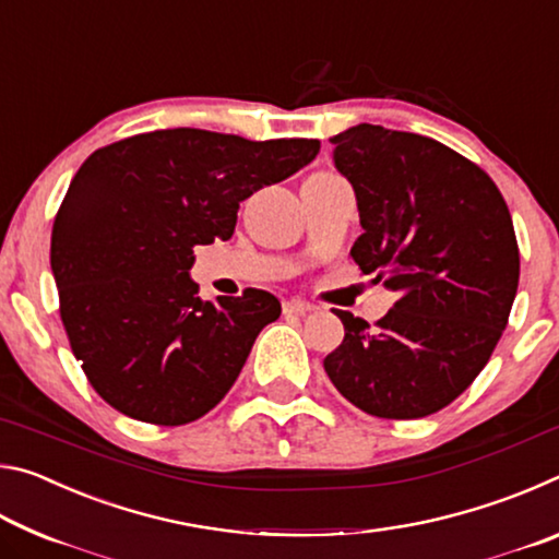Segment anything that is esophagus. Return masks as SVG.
<instances>
[{
  "instance_id": "1",
  "label": "esophagus",
  "mask_w": 559,
  "mask_h": 559,
  "mask_svg": "<svg viewBox=\"0 0 559 559\" xmlns=\"http://www.w3.org/2000/svg\"><path fill=\"white\" fill-rule=\"evenodd\" d=\"M313 310H316L313 302L300 300V298H293V300L283 302V313H286V316H308V313H313Z\"/></svg>"
}]
</instances>
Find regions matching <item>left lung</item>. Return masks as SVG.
Listing matches in <instances>:
<instances>
[{
	"label": "left lung",
	"instance_id": "1",
	"mask_svg": "<svg viewBox=\"0 0 559 559\" xmlns=\"http://www.w3.org/2000/svg\"><path fill=\"white\" fill-rule=\"evenodd\" d=\"M330 143L362 224L349 257L396 300L374 328L337 310L345 340L325 372L357 409L419 419L456 400L503 335L520 278L513 219L493 179L437 140L359 122Z\"/></svg>",
	"mask_w": 559,
	"mask_h": 559
}]
</instances>
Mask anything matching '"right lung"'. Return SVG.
<instances>
[{"label":"right lung","mask_w":559,"mask_h":559,"mask_svg":"<svg viewBox=\"0 0 559 559\" xmlns=\"http://www.w3.org/2000/svg\"><path fill=\"white\" fill-rule=\"evenodd\" d=\"M318 153V140L173 128L81 165L53 222L51 271L73 355L110 406L179 427L224 400L281 302L259 288L202 300L192 249L231 239L246 197Z\"/></svg>","instance_id":"obj_1"}]
</instances>
